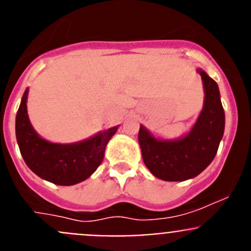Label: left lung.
I'll return each instance as SVG.
<instances>
[{"mask_svg":"<svg viewBox=\"0 0 251 251\" xmlns=\"http://www.w3.org/2000/svg\"><path fill=\"white\" fill-rule=\"evenodd\" d=\"M204 104L188 133L175 140L155 137L140 126L142 158L148 170L164 181H186L198 176L214 160L225 132V111L217 83L204 70Z\"/></svg>","mask_w":251,"mask_h":251,"instance_id":"8db88e82","label":"left lung"}]
</instances>
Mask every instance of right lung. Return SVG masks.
I'll return each instance as SVG.
<instances>
[{
    "instance_id": "right-lung-1",
    "label": "right lung",
    "mask_w": 251,
    "mask_h": 251,
    "mask_svg": "<svg viewBox=\"0 0 251 251\" xmlns=\"http://www.w3.org/2000/svg\"><path fill=\"white\" fill-rule=\"evenodd\" d=\"M27 92L29 88L23 95L16 116L17 142L25 164L42 179L58 186H73L87 179L102 163L105 147L119 126L75 143H53L32 127L27 115Z\"/></svg>"
}]
</instances>
